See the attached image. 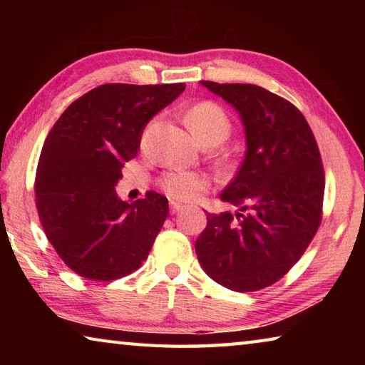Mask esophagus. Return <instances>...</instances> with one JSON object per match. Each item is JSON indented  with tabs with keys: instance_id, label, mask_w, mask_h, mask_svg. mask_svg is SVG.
<instances>
[{
	"instance_id": "esophagus-1",
	"label": "esophagus",
	"mask_w": 365,
	"mask_h": 365,
	"mask_svg": "<svg viewBox=\"0 0 365 365\" xmlns=\"http://www.w3.org/2000/svg\"><path fill=\"white\" fill-rule=\"evenodd\" d=\"M170 214H177L178 211H182V209H183V206L180 205V202H174V201H172L170 202Z\"/></svg>"
}]
</instances>
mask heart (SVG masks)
<instances>
[{
	"instance_id": "1",
	"label": "heart",
	"mask_w": 365,
	"mask_h": 365,
	"mask_svg": "<svg viewBox=\"0 0 365 365\" xmlns=\"http://www.w3.org/2000/svg\"><path fill=\"white\" fill-rule=\"evenodd\" d=\"M185 123L200 145H220L232 132L230 117L224 108L214 101H200L191 106L185 113ZM158 183L169 197L180 201L191 200L206 188L205 175L191 170L164 172Z\"/></svg>"
}]
</instances>
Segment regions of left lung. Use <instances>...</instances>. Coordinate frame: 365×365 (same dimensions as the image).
<instances>
[{"instance_id":"1","label":"left lung","mask_w":365,"mask_h":365,"mask_svg":"<svg viewBox=\"0 0 365 365\" xmlns=\"http://www.w3.org/2000/svg\"><path fill=\"white\" fill-rule=\"evenodd\" d=\"M201 83L238 110L248 150L220 195L240 212L207 214L196 256L219 285L257 292L287 275L319 230L322 158L304 115L285 98L250 83Z\"/></svg>"}]
</instances>
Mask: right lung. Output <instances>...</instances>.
<instances>
[{
  "instance_id": "1",
  "label": "right lung",
  "mask_w": 365,
  "mask_h": 365,
  "mask_svg": "<svg viewBox=\"0 0 365 365\" xmlns=\"http://www.w3.org/2000/svg\"><path fill=\"white\" fill-rule=\"evenodd\" d=\"M185 83H104L80 96L54 123L35 177L43 230L80 277L110 282L141 267L169 214L168 197L146 191L132 205L115 195L123 163L141 133Z\"/></svg>"
}]
</instances>
